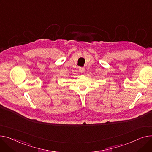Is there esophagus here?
Listing matches in <instances>:
<instances>
[{
  "mask_svg": "<svg viewBox=\"0 0 152 152\" xmlns=\"http://www.w3.org/2000/svg\"><path fill=\"white\" fill-rule=\"evenodd\" d=\"M79 71L80 73H83L85 71V68L84 67H80L79 68Z\"/></svg>",
  "mask_w": 152,
  "mask_h": 152,
  "instance_id": "34e87169",
  "label": "esophagus"
}]
</instances>
